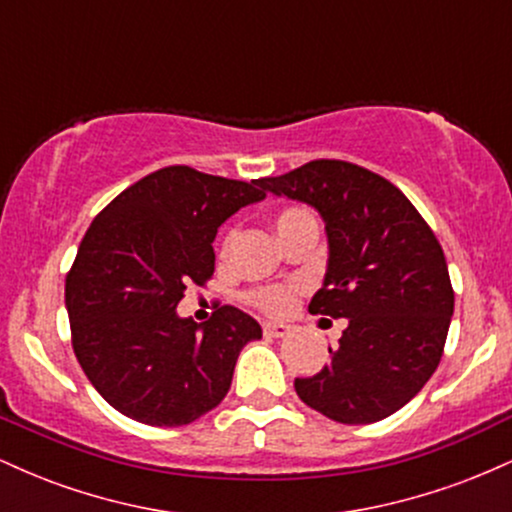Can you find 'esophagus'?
Masks as SVG:
<instances>
[{
	"label": "esophagus",
	"instance_id": "1",
	"mask_svg": "<svg viewBox=\"0 0 512 512\" xmlns=\"http://www.w3.org/2000/svg\"><path fill=\"white\" fill-rule=\"evenodd\" d=\"M262 332H264V337L279 339V337H286V334L291 332V327L289 325H281V322H264Z\"/></svg>",
	"mask_w": 512,
	"mask_h": 512
}]
</instances>
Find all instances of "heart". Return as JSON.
<instances>
[{"label": "heart", "mask_w": 512, "mask_h": 512, "mask_svg": "<svg viewBox=\"0 0 512 512\" xmlns=\"http://www.w3.org/2000/svg\"><path fill=\"white\" fill-rule=\"evenodd\" d=\"M276 231H279V236H289L291 231H296L298 226H303V223H315L313 214L310 211H305L301 207H286L281 209L279 214H276ZM233 240H236V228H231V231L226 233L221 240V257L228 255V250L233 248ZM303 293V284L301 281H281V284H264V286H255V289H250L245 293V301L248 305H252L255 310H260V313L269 315V317H284L289 315L293 310V305H296V298Z\"/></svg>", "instance_id": "heart-1"}]
</instances>
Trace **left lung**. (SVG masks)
<instances>
[{"mask_svg":"<svg viewBox=\"0 0 512 512\" xmlns=\"http://www.w3.org/2000/svg\"><path fill=\"white\" fill-rule=\"evenodd\" d=\"M262 190L313 204L330 267L310 313L349 317L332 361L296 378L298 397L339 424H373L421 392L443 358L455 291L436 233L383 175L315 158Z\"/></svg>","mask_w":512,"mask_h":512,"instance_id":"8db88e82","label":"left lung"}]
</instances>
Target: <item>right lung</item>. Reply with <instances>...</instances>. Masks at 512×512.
<instances>
[{
  "mask_svg": "<svg viewBox=\"0 0 512 512\" xmlns=\"http://www.w3.org/2000/svg\"><path fill=\"white\" fill-rule=\"evenodd\" d=\"M260 180L190 166L154 170L88 226L64 281L72 346L110 407L149 426H185L228 395L238 354L260 339L255 320L216 305L202 332L175 308L214 276L216 231L260 202Z\"/></svg>",
  "mask_w": 512,
  "mask_h": 512,
  "instance_id": "add662e5",
  "label": "right lung"
}]
</instances>
